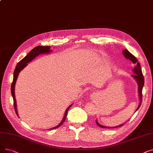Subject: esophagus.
Listing matches in <instances>:
<instances>
[{
	"label": "esophagus",
	"instance_id": "1",
	"mask_svg": "<svg viewBox=\"0 0 153 153\" xmlns=\"http://www.w3.org/2000/svg\"><path fill=\"white\" fill-rule=\"evenodd\" d=\"M91 96H91V97H92V98H93V97H94V96H95V95H94V94H92V95H91Z\"/></svg>",
	"mask_w": 153,
	"mask_h": 153
}]
</instances>
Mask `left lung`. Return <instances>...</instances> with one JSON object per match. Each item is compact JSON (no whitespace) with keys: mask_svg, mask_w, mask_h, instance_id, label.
<instances>
[{"mask_svg":"<svg viewBox=\"0 0 153 153\" xmlns=\"http://www.w3.org/2000/svg\"><path fill=\"white\" fill-rule=\"evenodd\" d=\"M123 54L124 56L126 57V59H129V60H130L132 63L134 64V65H135L134 69H132V72H134V74L131 75V77H132L135 79L137 84V85H138V94H139V104L138 107L137 108V109L136 110V111L141 105L142 90H143V88L144 84V77L143 75V72H142L140 64H139V63L137 62V59L132 54H131V53L127 49L123 50ZM96 122L98 126H99V127H101V128H118V127H121V126H122L124 124V123H123V124H121L119 126H114V127H107V126H102V125L99 124L98 123L97 120H96Z\"/></svg>","mask_w":153,"mask_h":153,"instance_id":"left-lung-1","label":"left lung"}]
</instances>
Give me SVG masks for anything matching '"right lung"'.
<instances>
[{
    "label": "right lung",
    "mask_w": 153,
    "mask_h": 153,
    "mask_svg": "<svg viewBox=\"0 0 153 153\" xmlns=\"http://www.w3.org/2000/svg\"><path fill=\"white\" fill-rule=\"evenodd\" d=\"M52 51L51 50V47L50 46H37V47L34 48L33 49H32V51L29 53V54L26 56L25 57H24L22 60L20 61L19 62H18V64L16 65V68L14 70V78H13V82L12 83V85H11V94L13 97V99H14V109L16 111V114L17 115V116L19 117L18 115V112H17V104H16V97H15V85L16 83V81L18 77L19 72H21L26 65H27V63L30 62V61H32L33 59H35L37 56L41 55V54H49ZM72 105V104L69 105V107L68 108V109L65 110V113H64V117L62 119V121L59 123L57 126H56V127L52 128L51 129H56L58 128L64 123V122L65 120L66 116H67V114L68 110L69 109V108H71V106Z\"/></svg>",
    "instance_id": "add662e5"
}]
</instances>
